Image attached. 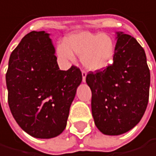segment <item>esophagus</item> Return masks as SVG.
<instances>
[{"label":"esophagus","mask_w":156,"mask_h":156,"mask_svg":"<svg viewBox=\"0 0 156 156\" xmlns=\"http://www.w3.org/2000/svg\"><path fill=\"white\" fill-rule=\"evenodd\" d=\"M82 76H83V82L85 83V79H86V73L84 71L82 72Z\"/></svg>","instance_id":"obj_1"}]
</instances>
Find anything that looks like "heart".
I'll use <instances>...</instances> for the list:
<instances>
[{
	"mask_svg": "<svg viewBox=\"0 0 156 156\" xmlns=\"http://www.w3.org/2000/svg\"><path fill=\"white\" fill-rule=\"evenodd\" d=\"M58 54L66 61H73V54L81 57L83 67L97 72L108 68L115 55V43L111 37L87 31L70 35L65 44L58 46Z\"/></svg>",
	"mask_w": 156,
	"mask_h": 156,
	"instance_id": "1",
	"label": "heart"
}]
</instances>
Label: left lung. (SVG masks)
<instances>
[{"mask_svg":"<svg viewBox=\"0 0 156 156\" xmlns=\"http://www.w3.org/2000/svg\"><path fill=\"white\" fill-rule=\"evenodd\" d=\"M116 34L113 63L86 75L94 124L106 135H120L134 128L149 99L150 70L144 49L131 36Z\"/></svg>","mask_w":156,"mask_h":156,"instance_id":"8db88e82","label":"left lung"}]
</instances>
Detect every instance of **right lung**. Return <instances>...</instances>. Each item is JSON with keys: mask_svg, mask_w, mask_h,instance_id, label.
Wrapping results in <instances>:
<instances>
[{"mask_svg": "<svg viewBox=\"0 0 156 156\" xmlns=\"http://www.w3.org/2000/svg\"><path fill=\"white\" fill-rule=\"evenodd\" d=\"M82 83L80 69L62 71L45 31L26 35L12 52L6 73L8 104L23 130L38 139L60 135Z\"/></svg>", "mask_w": 156, "mask_h": 156, "instance_id": "obj_1", "label": "right lung"}]
</instances>
